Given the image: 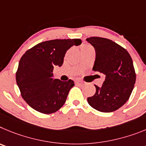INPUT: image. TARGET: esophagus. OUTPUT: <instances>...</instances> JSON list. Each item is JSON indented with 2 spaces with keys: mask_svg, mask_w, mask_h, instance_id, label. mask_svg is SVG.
Segmentation results:
<instances>
[{
  "mask_svg": "<svg viewBox=\"0 0 146 146\" xmlns=\"http://www.w3.org/2000/svg\"><path fill=\"white\" fill-rule=\"evenodd\" d=\"M76 83H77V84H84V82H83L82 81H81V80L76 81Z\"/></svg>",
  "mask_w": 146,
  "mask_h": 146,
  "instance_id": "esophagus-1",
  "label": "esophagus"
}]
</instances>
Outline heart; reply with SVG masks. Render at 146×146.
Wrapping results in <instances>:
<instances>
[{"instance_id": "1", "label": "heart", "mask_w": 146, "mask_h": 146, "mask_svg": "<svg viewBox=\"0 0 146 146\" xmlns=\"http://www.w3.org/2000/svg\"><path fill=\"white\" fill-rule=\"evenodd\" d=\"M90 46H89V45H86V44H84V45H82L81 46V50H82V49H84V48H88V47H89Z\"/></svg>"}]
</instances>
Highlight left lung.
I'll use <instances>...</instances> for the list:
<instances>
[{
    "label": "left lung",
    "mask_w": 146,
    "mask_h": 146,
    "mask_svg": "<svg viewBox=\"0 0 146 146\" xmlns=\"http://www.w3.org/2000/svg\"><path fill=\"white\" fill-rule=\"evenodd\" d=\"M86 40L95 49L93 70L106 75L101 87L94 85L96 92L87 98L88 103L100 112L116 111L129 100L136 81L132 57L125 48L110 39L90 37Z\"/></svg>",
    "instance_id": "left-lung-1"
}]
</instances>
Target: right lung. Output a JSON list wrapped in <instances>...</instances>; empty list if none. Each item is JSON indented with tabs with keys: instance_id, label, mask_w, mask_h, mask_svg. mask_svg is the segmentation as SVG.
Segmentation results:
<instances>
[{
	"instance_id": "right-lung-1",
	"label": "right lung",
	"mask_w": 146,
	"mask_h": 146,
	"mask_svg": "<svg viewBox=\"0 0 146 146\" xmlns=\"http://www.w3.org/2000/svg\"><path fill=\"white\" fill-rule=\"evenodd\" d=\"M81 44V39L46 40L34 46L22 55L16 81L22 98L32 108L50 114L65 104L74 81L54 79L52 72L55 65L62 66L67 50Z\"/></svg>"
}]
</instances>
